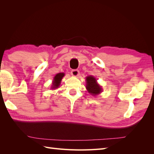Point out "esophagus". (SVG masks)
<instances>
[{
	"label": "esophagus",
	"instance_id": "34e87169",
	"mask_svg": "<svg viewBox=\"0 0 154 154\" xmlns=\"http://www.w3.org/2000/svg\"><path fill=\"white\" fill-rule=\"evenodd\" d=\"M71 75L73 76H78L80 75V71H78V70H72V71L71 72Z\"/></svg>",
	"mask_w": 154,
	"mask_h": 154
}]
</instances>
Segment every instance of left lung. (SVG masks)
<instances>
[{"instance_id": "obj_1", "label": "left lung", "mask_w": 154, "mask_h": 154, "mask_svg": "<svg viewBox=\"0 0 154 154\" xmlns=\"http://www.w3.org/2000/svg\"><path fill=\"white\" fill-rule=\"evenodd\" d=\"M86 89L92 96H97L103 91L101 86L97 82L96 78L93 76L86 77Z\"/></svg>"}]
</instances>
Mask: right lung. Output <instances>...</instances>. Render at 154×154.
Listing matches in <instances>:
<instances>
[{
	"label": "right lung",
	"mask_w": 154,
	"mask_h": 154,
	"mask_svg": "<svg viewBox=\"0 0 154 154\" xmlns=\"http://www.w3.org/2000/svg\"><path fill=\"white\" fill-rule=\"evenodd\" d=\"M65 76V73L60 72L56 74L54 77L53 78V80L52 82V85H51V90H54L60 87V83H61L62 78Z\"/></svg>",
	"instance_id": "right-lung-1"
}]
</instances>
